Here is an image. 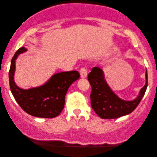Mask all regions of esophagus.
Segmentation results:
<instances>
[{"label": "esophagus", "instance_id": "34e87169", "mask_svg": "<svg viewBox=\"0 0 157 157\" xmlns=\"http://www.w3.org/2000/svg\"><path fill=\"white\" fill-rule=\"evenodd\" d=\"M80 77H81L82 78H85V77H87V70H86V67H81L80 70Z\"/></svg>", "mask_w": 157, "mask_h": 157}]
</instances>
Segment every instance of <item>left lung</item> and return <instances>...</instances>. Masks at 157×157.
Returning a JSON list of instances; mask_svg holds the SVG:
<instances>
[{
    "label": "left lung",
    "instance_id": "obj_1",
    "mask_svg": "<svg viewBox=\"0 0 157 157\" xmlns=\"http://www.w3.org/2000/svg\"><path fill=\"white\" fill-rule=\"evenodd\" d=\"M145 77L146 83L137 97L132 101H126L120 99L111 90L105 81L102 70L98 67H93L88 75V80L92 87L90 94L92 108L103 119L118 118L131 113L145 94L147 87V71Z\"/></svg>",
    "mask_w": 157,
    "mask_h": 157
}]
</instances>
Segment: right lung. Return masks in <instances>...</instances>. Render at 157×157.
Here are the masks:
<instances>
[{
    "mask_svg": "<svg viewBox=\"0 0 157 157\" xmlns=\"http://www.w3.org/2000/svg\"><path fill=\"white\" fill-rule=\"evenodd\" d=\"M26 51L24 47L19 48L11 60L9 81L11 93L23 111L39 118H52L58 116L64 106V98L69 86L80 78L77 71L55 74L42 86L23 90L16 85L13 77L15 61L20 54Z\"/></svg>",
    "mask_w": 157,
    "mask_h": 157,
    "instance_id": "right-lung-1",
    "label": "right lung"
}]
</instances>
